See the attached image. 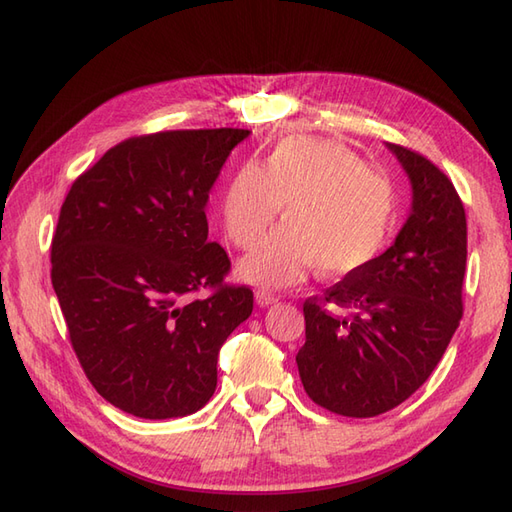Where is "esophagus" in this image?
<instances>
[{
  "instance_id": "34e87169",
  "label": "esophagus",
  "mask_w": 512,
  "mask_h": 512,
  "mask_svg": "<svg viewBox=\"0 0 512 512\" xmlns=\"http://www.w3.org/2000/svg\"><path fill=\"white\" fill-rule=\"evenodd\" d=\"M256 302H258L260 306L276 304V302H278V295H273L271 291H265V289H258V291H256Z\"/></svg>"
}]
</instances>
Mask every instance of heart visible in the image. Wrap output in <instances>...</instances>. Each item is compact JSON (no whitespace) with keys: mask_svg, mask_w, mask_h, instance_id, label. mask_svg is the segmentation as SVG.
<instances>
[{"mask_svg":"<svg viewBox=\"0 0 512 512\" xmlns=\"http://www.w3.org/2000/svg\"><path fill=\"white\" fill-rule=\"evenodd\" d=\"M280 206L286 223L243 258V276L286 286L315 267L339 278L382 252L395 221V186L339 143L293 136L273 147L263 169L256 162L236 169L221 199L223 232L232 245L252 247Z\"/></svg>","mask_w":512,"mask_h":512,"instance_id":"b5f03b06","label":"heart"}]
</instances>
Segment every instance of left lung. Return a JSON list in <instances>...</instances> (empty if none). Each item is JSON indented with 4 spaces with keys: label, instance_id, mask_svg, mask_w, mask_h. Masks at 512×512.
I'll use <instances>...</instances> for the list:
<instances>
[{
    "label": "left lung",
    "instance_id": "obj_1",
    "mask_svg": "<svg viewBox=\"0 0 512 512\" xmlns=\"http://www.w3.org/2000/svg\"><path fill=\"white\" fill-rule=\"evenodd\" d=\"M413 184V210L384 254L304 302L297 352L304 391L343 417H378L430 378L463 317L467 215L452 180L389 143Z\"/></svg>",
    "mask_w": 512,
    "mask_h": 512
}]
</instances>
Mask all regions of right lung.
<instances>
[{
  "mask_svg": "<svg viewBox=\"0 0 512 512\" xmlns=\"http://www.w3.org/2000/svg\"><path fill=\"white\" fill-rule=\"evenodd\" d=\"M249 130H167L110 147L76 178L52 239V284L95 391L143 419L191 415L215 393L221 345L252 315L208 243L206 202ZM207 295L202 296L201 291Z\"/></svg>",
  "mask_w": 512,
  "mask_h": 512,
  "instance_id": "obj_1",
  "label": "right lung"
}]
</instances>
